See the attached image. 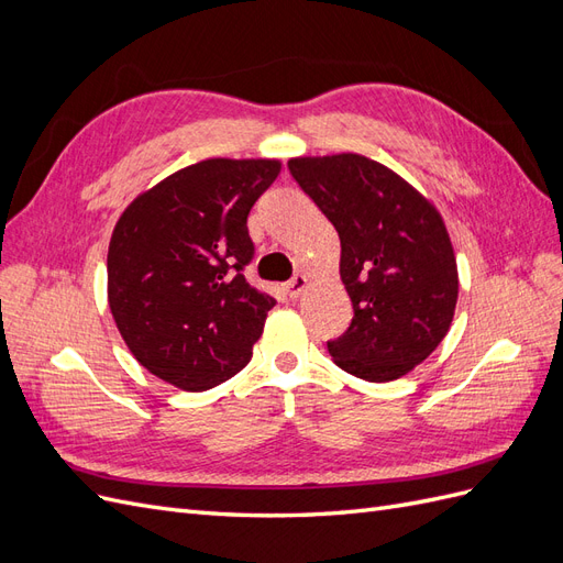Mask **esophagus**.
Returning a JSON list of instances; mask_svg holds the SVG:
<instances>
[{"label": "esophagus", "instance_id": "esophagus-1", "mask_svg": "<svg viewBox=\"0 0 563 563\" xmlns=\"http://www.w3.org/2000/svg\"><path fill=\"white\" fill-rule=\"evenodd\" d=\"M305 288H308V277L305 275H296L294 279H288V284H286V294H288V298H298Z\"/></svg>", "mask_w": 563, "mask_h": 563}]
</instances>
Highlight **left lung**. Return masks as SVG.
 <instances>
[{"label":"left lung","mask_w":563,"mask_h":563,"mask_svg":"<svg viewBox=\"0 0 563 563\" xmlns=\"http://www.w3.org/2000/svg\"><path fill=\"white\" fill-rule=\"evenodd\" d=\"M288 172L340 236L354 317L327 343L335 366L368 383L401 378L453 321L457 267L444 220L395 172L352 152L298 157Z\"/></svg>","instance_id":"obj_1"}]
</instances>
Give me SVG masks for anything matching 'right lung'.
Here are the masks:
<instances>
[{
	"mask_svg": "<svg viewBox=\"0 0 563 563\" xmlns=\"http://www.w3.org/2000/svg\"><path fill=\"white\" fill-rule=\"evenodd\" d=\"M277 159H207L135 197L108 251V302L152 376L203 391L236 376L277 300L255 291L246 218Z\"/></svg>",
	"mask_w": 563,
	"mask_h": 563,
	"instance_id": "right-lung-1",
	"label": "right lung"
}]
</instances>
